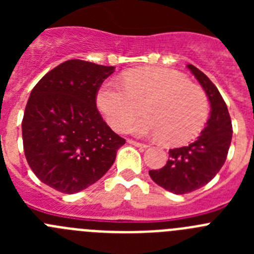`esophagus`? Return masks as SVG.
I'll return each instance as SVG.
<instances>
[{
  "instance_id": "obj_1",
  "label": "esophagus",
  "mask_w": 254,
  "mask_h": 254,
  "mask_svg": "<svg viewBox=\"0 0 254 254\" xmlns=\"http://www.w3.org/2000/svg\"><path fill=\"white\" fill-rule=\"evenodd\" d=\"M127 142L131 143V145H133V146L141 147V149H146V147H147V145H145V143L137 142V141H134V140H127Z\"/></svg>"
}]
</instances>
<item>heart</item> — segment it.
<instances>
[{
    "label": "heart",
    "instance_id": "obj_1",
    "mask_svg": "<svg viewBox=\"0 0 254 254\" xmlns=\"http://www.w3.org/2000/svg\"><path fill=\"white\" fill-rule=\"evenodd\" d=\"M123 84L108 80L96 96L98 107L114 129L182 145L193 140L207 121V94L176 69L141 67L126 73ZM141 105L147 116L129 124Z\"/></svg>",
    "mask_w": 254,
    "mask_h": 254
}]
</instances>
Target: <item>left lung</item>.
Masks as SVG:
<instances>
[{
	"instance_id": "obj_1",
	"label": "left lung",
	"mask_w": 254,
	"mask_h": 254,
	"mask_svg": "<svg viewBox=\"0 0 254 254\" xmlns=\"http://www.w3.org/2000/svg\"><path fill=\"white\" fill-rule=\"evenodd\" d=\"M187 67L207 94L210 118L196 141L187 146L170 149L167 164L161 169L149 170L156 185L176 194L193 192L216 176L225 163L233 136L228 107L217 87L193 64Z\"/></svg>"
}]
</instances>
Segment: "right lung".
<instances>
[{"mask_svg":"<svg viewBox=\"0 0 254 254\" xmlns=\"http://www.w3.org/2000/svg\"><path fill=\"white\" fill-rule=\"evenodd\" d=\"M113 72V66L69 60L31 90L21 123L24 152L35 176L53 190L72 194L87 188L125 145L96 108L98 90Z\"/></svg>","mask_w":254,"mask_h":254,"instance_id":"obj_1","label":"right lung"}]
</instances>
